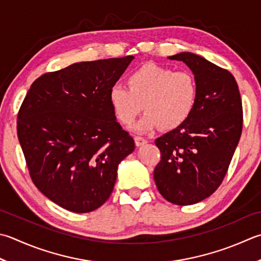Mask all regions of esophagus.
Masks as SVG:
<instances>
[{
	"mask_svg": "<svg viewBox=\"0 0 261 261\" xmlns=\"http://www.w3.org/2000/svg\"><path fill=\"white\" fill-rule=\"evenodd\" d=\"M135 142H136V146H142V145H145V144H147V139H145L144 137H139V136H137V137H135Z\"/></svg>",
	"mask_w": 261,
	"mask_h": 261,
	"instance_id": "34e87169",
	"label": "esophagus"
}]
</instances>
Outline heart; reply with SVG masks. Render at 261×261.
Wrapping results in <instances>:
<instances>
[{
	"label": "heart",
	"instance_id": "b5f03b06",
	"mask_svg": "<svg viewBox=\"0 0 261 261\" xmlns=\"http://www.w3.org/2000/svg\"><path fill=\"white\" fill-rule=\"evenodd\" d=\"M126 87L114 84L109 100L116 119L131 124L142 109L144 117L134 126L147 132L158 125L165 130L175 129L189 119L197 99V84L188 71H173L155 63L141 65L130 73Z\"/></svg>",
	"mask_w": 261,
	"mask_h": 261
}]
</instances>
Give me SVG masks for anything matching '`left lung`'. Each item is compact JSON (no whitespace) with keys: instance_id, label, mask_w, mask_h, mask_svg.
I'll return each instance as SVG.
<instances>
[{"instance_id":"obj_1","label":"left lung","mask_w":261,"mask_h":261,"mask_svg":"<svg viewBox=\"0 0 261 261\" xmlns=\"http://www.w3.org/2000/svg\"><path fill=\"white\" fill-rule=\"evenodd\" d=\"M192 71L197 99L189 119L157 138L161 162L154 180L174 205H193L221 186L242 132V101L236 78L202 56L182 52L168 56Z\"/></svg>"}]
</instances>
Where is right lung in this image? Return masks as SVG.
<instances>
[{"instance_id": "right-lung-1", "label": "right lung", "mask_w": 261, "mask_h": 261, "mask_svg": "<svg viewBox=\"0 0 261 261\" xmlns=\"http://www.w3.org/2000/svg\"><path fill=\"white\" fill-rule=\"evenodd\" d=\"M135 56L79 62L45 73L25 95L18 138L38 190L66 211L89 213L110 198L117 167L135 150L109 100Z\"/></svg>"}]
</instances>
